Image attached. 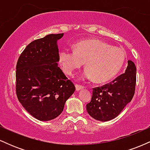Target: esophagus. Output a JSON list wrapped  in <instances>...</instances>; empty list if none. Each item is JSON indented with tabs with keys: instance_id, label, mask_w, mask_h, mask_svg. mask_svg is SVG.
<instances>
[{
	"instance_id": "esophagus-1",
	"label": "esophagus",
	"mask_w": 150,
	"mask_h": 150,
	"mask_svg": "<svg viewBox=\"0 0 150 150\" xmlns=\"http://www.w3.org/2000/svg\"><path fill=\"white\" fill-rule=\"evenodd\" d=\"M75 88H76L77 92H78V91H80V90H81V89H83V87H82V86L79 85H75Z\"/></svg>"
}]
</instances>
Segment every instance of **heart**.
<instances>
[{
	"mask_svg": "<svg viewBox=\"0 0 150 150\" xmlns=\"http://www.w3.org/2000/svg\"><path fill=\"white\" fill-rule=\"evenodd\" d=\"M125 60L123 50L99 39L81 41L75 44L74 50L64 47L58 53V61L65 73L72 75L85 61L87 67L80 78L82 80L95 78L98 82H108L116 76Z\"/></svg>",
	"mask_w": 150,
	"mask_h": 150,
	"instance_id": "heart-1",
	"label": "heart"
}]
</instances>
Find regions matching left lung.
Instances as JSON below:
<instances>
[{
	"instance_id": "left-lung-1",
	"label": "left lung",
	"mask_w": 150,
	"mask_h": 150,
	"mask_svg": "<svg viewBox=\"0 0 150 150\" xmlns=\"http://www.w3.org/2000/svg\"><path fill=\"white\" fill-rule=\"evenodd\" d=\"M136 67L132 61L123 74L102 87L93 89L91 101L87 104L89 116L99 121H108L117 117L135 94Z\"/></svg>"
}]
</instances>
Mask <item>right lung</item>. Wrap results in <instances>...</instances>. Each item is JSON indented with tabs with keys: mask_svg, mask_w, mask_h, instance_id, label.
<instances>
[{
	"mask_svg": "<svg viewBox=\"0 0 150 150\" xmlns=\"http://www.w3.org/2000/svg\"><path fill=\"white\" fill-rule=\"evenodd\" d=\"M63 34H48L32 42L17 63L18 100L27 112L42 121L59 116L75 90L73 82L58 66L57 42Z\"/></svg>",
	"mask_w": 150,
	"mask_h": 150,
	"instance_id": "right-lung-1",
	"label": "right lung"
}]
</instances>
